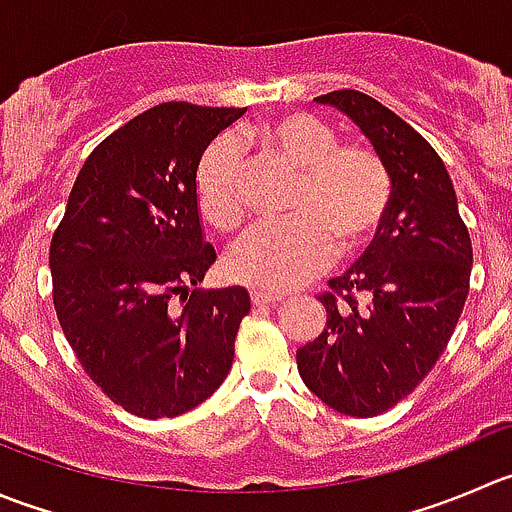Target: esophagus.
Masks as SVG:
<instances>
[{"mask_svg": "<svg viewBox=\"0 0 512 512\" xmlns=\"http://www.w3.org/2000/svg\"><path fill=\"white\" fill-rule=\"evenodd\" d=\"M252 305L255 307H265V305H275V302L285 300L282 295H277V292H262V290H252Z\"/></svg>", "mask_w": 512, "mask_h": 512, "instance_id": "1", "label": "esophagus"}]
</instances>
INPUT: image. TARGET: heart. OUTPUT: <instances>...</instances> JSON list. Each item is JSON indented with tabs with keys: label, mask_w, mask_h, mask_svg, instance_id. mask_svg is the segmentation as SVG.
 Listing matches in <instances>:
<instances>
[{
	"label": "heart",
	"mask_w": 512,
	"mask_h": 512,
	"mask_svg": "<svg viewBox=\"0 0 512 512\" xmlns=\"http://www.w3.org/2000/svg\"><path fill=\"white\" fill-rule=\"evenodd\" d=\"M265 150L300 170L282 222L257 225L227 252V275L242 285L282 292L302 285L335 255L365 245L390 207V172L375 150L337 145V132L322 119L290 112L257 130ZM242 150L232 137H217L195 170V195L202 217L217 230L242 220Z\"/></svg>",
	"instance_id": "obj_1"
}]
</instances>
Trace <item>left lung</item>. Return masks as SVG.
Returning <instances> with one entry per match:
<instances>
[{
  "label": "left lung",
  "mask_w": 512,
  "mask_h": 512,
  "mask_svg": "<svg viewBox=\"0 0 512 512\" xmlns=\"http://www.w3.org/2000/svg\"><path fill=\"white\" fill-rule=\"evenodd\" d=\"M365 135L390 172L388 215L365 255L322 295L325 332L297 350L302 382L352 418H372L413 393L448 347L468 297L473 245L438 152L355 89L315 97ZM352 291L366 295L357 306Z\"/></svg>",
  "instance_id": "8db88e82"
}]
</instances>
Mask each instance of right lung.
Masks as SVG:
<instances>
[{
    "mask_svg": "<svg viewBox=\"0 0 512 512\" xmlns=\"http://www.w3.org/2000/svg\"><path fill=\"white\" fill-rule=\"evenodd\" d=\"M245 112L165 102L130 119L87 157L52 237L64 337L97 388L137 418L197 408L232 367L250 295L240 285L190 290L217 260L195 170Z\"/></svg>",
    "mask_w": 512,
    "mask_h": 512,
    "instance_id": "add662e5",
    "label": "right lung"
}]
</instances>
